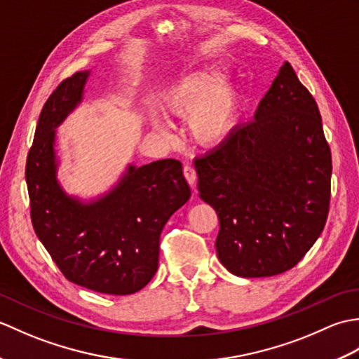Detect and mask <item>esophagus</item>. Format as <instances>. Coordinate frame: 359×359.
<instances>
[{"label":"esophagus","instance_id":"esophagus-1","mask_svg":"<svg viewBox=\"0 0 359 359\" xmlns=\"http://www.w3.org/2000/svg\"><path fill=\"white\" fill-rule=\"evenodd\" d=\"M184 174H185V179H187V182L189 184V187H193V188H194V185H196V179H197V174H196L194 166H191V165H187V166H184Z\"/></svg>","mask_w":359,"mask_h":359}]
</instances>
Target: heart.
I'll return each mask as SVG.
<instances>
[{
	"instance_id": "obj_1",
	"label": "heart",
	"mask_w": 359,
	"mask_h": 359,
	"mask_svg": "<svg viewBox=\"0 0 359 359\" xmlns=\"http://www.w3.org/2000/svg\"><path fill=\"white\" fill-rule=\"evenodd\" d=\"M220 63L207 65L185 75L160 94V106L172 117L187 118L193 139L203 147H217L234 131L239 117V93L231 81H220ZM149 121L157 131H166L160 114L149 111Z\"/></svg>"
}]
</instances>
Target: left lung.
I'll return each instance as SVG.
<instances>
[{"instance_id": "8db88e82", "label": "left lung", "mask_w": 359, "mask_h": 359, "mask_svg": "<svg viewBox=\"0 0 359 359\" xmlns=\"http://www.w3.org/2000/svg\"><path fill=\"white\" fill-rule=\"evenodd\" d=\"M194 166L201 199L219 217L217 257L236 276L266 278L293 269L323 233L332 154L315 98L288 62L255 120Z\"/></svg>"}]
</instances>
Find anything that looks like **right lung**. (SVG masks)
<instances>
[{
	"label": "right lung",
	"instance_id": "1",
	"mask_svg": "<svg viewBox=\"0 0 359 359\" xmlns=\"http://www.w3.org/2000/svg\"><path fill=\"white\" fill-rule=\"evenodd\" d=\"M90 71L63 80L44 103L26 162L34 230L67 280L104 294H133L154 276L160 233L191 196L175 158L129 165L93 201L57 179L55 129L83 100Z\"/></svg>",
	"mask_w": 359,
	"mask_h": 359
}]
</instances>
